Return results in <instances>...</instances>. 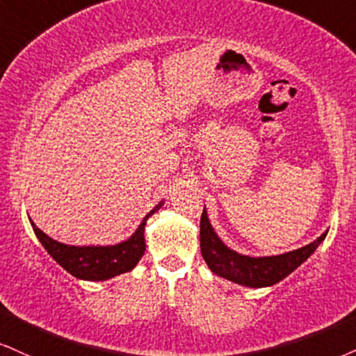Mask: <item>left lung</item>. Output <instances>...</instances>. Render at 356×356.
I'll return each instance as SVG.
<instances>
[{
    "label": "left lung",
    "mask_w": 356,
    "mask_h": 356,
    "mask_svg": "<svg viewBox=\"0 0 356 356\" xmlns=\"http://www.w3.org/2000/svg\"><path fill=\"white\" fill-rule=\"evenodd\" d=\"M200 226L201 254H203V259L209 269L219 277L245 285V287H269V285L280 282L312 256L328 232L325 231L314 243L296 249V251L279 254V256L251 257L232 251L218 238L208 219L206 208L201 214Z\"/></svg>",
    "instance_id": "8db88e82"
}]
</instances>
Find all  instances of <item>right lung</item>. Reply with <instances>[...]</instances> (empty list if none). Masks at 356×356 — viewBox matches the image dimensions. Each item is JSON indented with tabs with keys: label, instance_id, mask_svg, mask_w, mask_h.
<instances>
[{
	"label": "right lung",
	"instance_id": "obj_1",
	"mask_svg": "<svg viewBox=\"0 0 356 356\" xmlns=\"http://www.w3.org/2000/svg\"><path fill=\"white\" fill-rule=\"evenodd\" d=\"M163 206L160 201L147 216L143 218L138 229L124 243L115 245H69L49 238L46 232L31 221L34 234L39 243L49 252V256L69 274L82 280H107L118 274L130 272L145 254V225L153 213Z\"/></svg>",
	"mask_w": 356,
	"mask_h": 356
}]
</instances>
